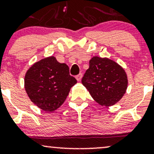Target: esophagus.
I'll list each match as a JSON object with an SVG mask.
<instances>
[{"mask_svg":"<svg viewBox=\"0 0 154 154\" xmlns=\"http://www.w3.org/2000/svg\"><path fill=\"white\" fill-rule=\"evenodd\" d=\"M82 73H79V75H77L76 76V79H77V81H80L81 79H82Z\"/></svg>","mask_w":154,"mask_h":154,"instance_id":"obj_1","label":"esophagus"}]
</instances>
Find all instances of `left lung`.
<instances>
[{
	"label": "left lung",
	"instance_id": "8db88e82",
	"mask_svg": "<svg viewBox=\"0 0 154 154\" xmlns=\"http://www.w3.org/2000/svg\"><path fill=\"white\" fill-rule=\"evenodd\" d=\"M82 79V83L97 103L114 105L122 98L128 88V77L117 63L107 58L94 56Z\"/></svg>",
	"mask_w": 154,
	"mask_h": 154
}]
</instances>
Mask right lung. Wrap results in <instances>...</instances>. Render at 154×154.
<instances>
[{"instance_id": "1", "label": "right lung", "mask_w": 154, "mask_h": 154, "mask_svg": "<svg viewBox=\"0 0 154 154\" xmlns=\"http://www.w3.org/2000/svg\"><path fill=\"white\" fill-rule=\"evenodd\" d=\"M77 79L69 75L66 63L54 56L38 61L26 72L24 88L32 103L45 111H53L62 105Z\"/></svg>"}]
</instances>
